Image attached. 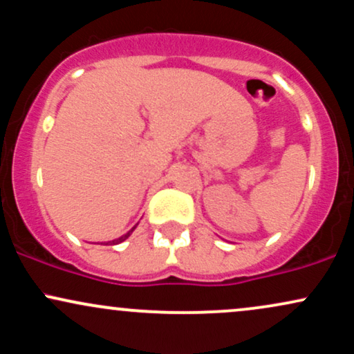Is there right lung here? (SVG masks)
<instances>
[{"mask_svg": "<svg viewBox=\"0 0 354 354\" xmlns=\"http://www.w3.org/2000/svg\"><path fill=\"white\" fill-rule=\"evenodd\" d=\"M135 228H136V226H135ZM135 228H133V230H135ZM133 230H131V231H128V233H126V234H123V236L116 238V239H115V241H111V243H113V245H120V243H123V241H124V239H128V236H129V234H131V233H133Z\"/></svg>", "mask_w": 354, "mask_h": 354, "instance_id": "obj_1", "label": "right lung"}]
</instances>
